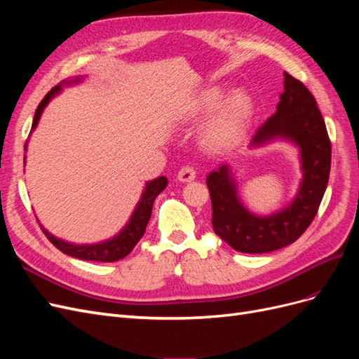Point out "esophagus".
<instances>
[{
  "instance_id": "obj_1",
  "label": "esophagus",
  "mask_w": 359,
  "mask_h": 359,
  "mask_svg": "<svg viewBox=\"0 0 359 359\" xmlns=\"http://www.w3.org/2000/svg\"><path fill=\"white\" fill-rule=\"evenodd\" d=\"M196 169L193 166H182L178 172V180L181 182H191L194 178H196Z\"/></svg>"
}]
</instances>
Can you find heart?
Returning a JSON list of instances; mask_svg holds the SVG:
<instances>
[{
  "mask_svg": "<svg viewBox=\"0 0 359 359\" xmlns=\"http://www.w3.org/2000/svg\"><path fill=\"white\" fill-rule=\"evenodd\" d=\"M224 93L223 86H206L184 111L187 119H196L217 107L202 130V144L211 153H224L240 144L255 115L253 100L247 93L235 91L223 100Z\"/></svg>",
  "mask_w": 359,
  "mask_h": 359,
  "instance_id": "b5f03b06",
  "label": "heart"
}]
</instances>
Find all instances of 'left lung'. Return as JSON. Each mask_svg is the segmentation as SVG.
Returning <instances> with one entry per match:
<instances>
[{
  "label": "left lung",
  "mask_w": 359,
  "mask_h": 359,
  "mask_svg": "<svg viewBox=\"0 0 359 359\" xmlns=\"http://www.w3.org/2000/svg\"><path fill=\"white\" fill-rule=\"evenodd\" d=\"M285 91L277 112L259 127L250 147L276 137L292 140L301 149L302 181L289 206L268 217L248 212L238 199L235 181L226 165L206 177L212 203V229L241 253H269L306 232L316 215L330 180L331 140L316 99L301 81L285 72Z\"/></svg>",
  "instance_id": "1"
}]
</instances>
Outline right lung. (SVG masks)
<instances>
[{"label":"right lung","instance_id":"obj_1","mask_svg":"<svg viewBox=\"0 0 359 359\" xmlns=\"http://www.w3.org/2000/svg\"><path fill=\"white\" fill-rule=\"evenodd\" d=\"M73 82H79V78L73 79ZM60 90H61V85L53 86V88L45 95V99L40 102L34 114V119H32L31 132L36 128L43 109H45L52 97L57 93H60ZM25 149H27V144H25ZM166 186H168V180L165 177H158L153 181H149L142 193V198H140L136 206L132 219H130V222L127 223L124 229L109 241H104L100 244L78 245V244H70V243L62 241L60 238H55L53 235H50L45 227H41V231L46 235L48 240L58 250H61L64 255H69L72 257H78L82 260H95V262H116V260L126 257L130 252H132L135 245L139 243L140 238L144 236L147 224L151 219L153 203L158 194L166 189Z\"/></svg>","mask_w":359,"mask_h":359}]
</instances>
